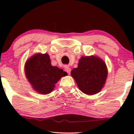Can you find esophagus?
<instances>
[{
	"mask_svg": "<svg viewBox=\"0 0 134 134\" xmlns=\"http://www.w3.org/2000/svg\"><path fill=\"white\" fill-rule=\"evenodd\" d=\"M65 70L66 72H67L68 74L69 75L71 74V68H69V66H65Z\"/></svg>",
	"mask_w": 134,
	"mask_h": 134,
	"instance_id": "obj_1",
	"label": "esophagus"
}]
</instances>
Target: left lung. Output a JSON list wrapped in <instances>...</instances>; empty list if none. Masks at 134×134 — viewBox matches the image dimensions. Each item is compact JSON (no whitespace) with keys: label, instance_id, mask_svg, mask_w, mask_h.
I'll use <instances>...</instances> for the list:
<instances>
[{"label":"left lung","instance_id":"8db88e82","mask_svg":"<svg viewBox=\"0 0 134 134\" xmlns=\"http://www.w3.org/2000/svg\"><path fill=\"white\" fill-rule=\"evenodd\" d=\"M80 90L91 95L99 92L104 87L107 76L105 64L94 56L82 57L78 66L71 72Z\"/></svg>","mask_w":134,"mask_h":134}]
</instances>
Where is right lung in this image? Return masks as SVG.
I'll use <instances>...</instances> for the list:
<instances>
[{"mask_svg":"<svg viewBox=\"0 0 134 134\" xmlns=\"http://www.w3.org/2000/svg\"><path fill=\"white\" fill-rule=\"evenodd\" d=\"M25 72L29 82L39 93L47 94L53 90L55 84L67 74L63 69L51 64L48 54H36L26 62Z\"/></svg>","mask_w":134,"mask_h":134,"instance_id":"add662e5","label":"right lung"}]
</instances>
